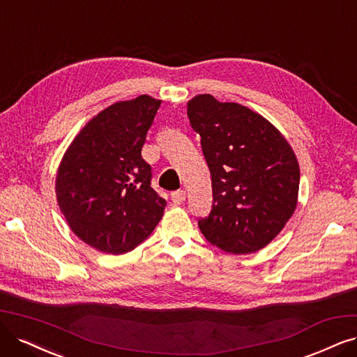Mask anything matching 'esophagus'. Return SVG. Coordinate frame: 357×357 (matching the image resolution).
Here are the masks:
<instances>
[{"instance_id":"1","label":"esophagus","mask_w":357,"mask_h":357,"mask_svg":"<svg viewBox=\"0 0 357 357\" xmlns=\"http://www.w3.org/2000/svg\"><path fill=\"white\" fill-rule=\"evenodd\" d=\"M170 199H172V202H174L175 206H179V204H182L183 202H185V191H183V190L174 191V192L170 194Z\"/></svg>"}]
</instances>
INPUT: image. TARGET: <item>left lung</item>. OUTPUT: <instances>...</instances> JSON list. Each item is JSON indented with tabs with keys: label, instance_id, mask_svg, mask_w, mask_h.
I'll return each instance as SVG.
<instances>
[{
	"label": "left lung",
	"instance_id": "obj_1",
	"mask_svg": "<svg viewBox=\"0 0 357 357\" xmlns=\"http://www.w3.org/2000/svg\"><path fill=\"white\" fill-rule=\"evenodd\" d=\"M212 175L213 204L199 220L206 240L232 255H248L278 235L297 206L300 169L281 132L241 104L210 94L188 101Z\"/></svg>",
	"mask_w": 357,
	"mask_h": 357
}]
</instances>
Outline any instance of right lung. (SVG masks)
<instances>
[{
	"instance_id": "obj_1",
	"label": "right lung",
	"mask_w": 357,
	"mask_h": 357,
	"mask_svg": "<svg viewBox=\"0 0 357 357\" xmlns=\"http://www.w3.org/2000/svg\"><path fill=\"white\" fill-rule=\"evenodd\" d=\"M160 102L141 96L110 105L63 155L56 178L59 207L70 229L100 252H130L163 216L166 200L153 190L151 166L141 155Z\"/></svg>"
}]
</instances>
